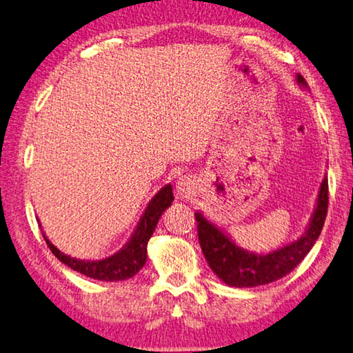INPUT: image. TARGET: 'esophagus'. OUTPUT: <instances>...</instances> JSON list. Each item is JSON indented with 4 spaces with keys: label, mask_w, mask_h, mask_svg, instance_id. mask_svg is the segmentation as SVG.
<instances>
[{
    "label": "esophagus",
    "mask_w": 353,
    "mask_h": 353,
    "mask_svg": "<svg viewBox=\"0 0 353 353\" xmlns=\"http://www.w3.org/2000/svg\"><path fill=\"white\" fill-rule=\"evenodd\" d=\"M175 188H176L178 195H181V197H189V195L194 192V183L188 176L178 178Z\"/></svg>",
    "instance_id": "obj_1"
}]
</instances>
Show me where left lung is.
<instances>
[{
  "label": "left lung",
  "mask_w": 353,
  "mask_h": 353,
  "mask_svg": "<svg viewBox=\"0 0 353 353\" xmlns=\"http://www.w3.org/2000/svg\"><path fill=\"white\" fill-rule=\"evenodd\" d=\"M297 81L300 85L307 88V81L303 77L297 74ZM327 208L328 180L323 178L316 211L305 234L292 244L270 252L268 255H255V253L242 250L227 234L208 222L200 212H195L200 247L212 272L228 286L252 288L268 285L292 272L297 264L308 255L322 231L327 217Z\"/></svg>",
  "instance_id": "obj_1"
}]
</instances>
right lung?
I'll list each match as a JSON object with an SVG mask.
<instances>
[{"mask_svg": "<svg viewBox=\"0 0 353 353\" xmlns=\"http://www.w3.org/2000/svg\"><path fill=\"white\" fill-rule=\"evenodd\" d=\"M172 186L167 184V186L161 189L159 192L154 195V199L148 203L147 210L143 212L141 222H139L134 234H132L128 244H126L119 253H115V255L106 259H100V261H83V259L63 255L62 252L57 250V248L46 239L45 234L43 238L46 241V245H48L50 250L53 252V255L59 259L61 263L68 265V268L73 270H77V272L101 281L126 280L131 279L132 275H136L139 270L142 269V265L145 264L148 239L152 238L161 214L172 205Z\"/></svg>", "mask_w": 353, "mask_h": 353, "instance_id": "1", "label": "right lung"}]
</instances>
